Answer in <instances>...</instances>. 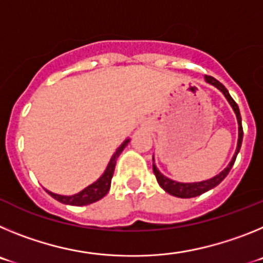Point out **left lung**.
I'll list each match as a JSON object with an SVG mask.
<instances>
[{
	"label": "left lung",
	"instance_id": "obj_1",
	"mask_svg": "<svg viewBox=\"0 0 263 263\" xmlns=\"http://www.w3.org/2000/svg\"><path fill=\"white\" fill-rule=\"evenodd\" d=\"M205 80H206V83H210V84L215 85L217 89L221 90L222 93H224V96L227 97L228 101H229V104L232 105V108H233L234 113H236V116H237V121H238V143H237L236 153H234L233 158H232V160H231V163L228 164L227 168L222 170L221 173L218 174V175H216L215 178L208 179V180H204V182H197V183L175 182V180H171V179H168V178H166L164 175H162V174L158 171L157 167H155V164H153V171H154V175H155V178H157V180H158V183H159L160 187L163 188L167 194L173 195V196H176V197H182V199L196 197V196H199V195L204 194V192L210 191V190L215 188L217 184H220V183H221L222 180L225 179V176L229 174V171H231L232 167H233L234 160H236L237 154H238V152H240V148H241V143H242L243 130H242V125H241V115H240V109H238V105H237L236 101L232 99V96L229 95V92H228L227 88H225L224 85L220 83V81L216 80L215 78H212V76H208V75L205 76Z\"/></svg>",
	"mask_w": 263,
	"mask_h": 263
}]
</instances>
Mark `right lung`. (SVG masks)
<instances>
[{"label":"right lung","mask_w":263,"mask_h":263,"mask_svg":"<svg viewBox=\"0 0 263 263\" xmlns=\"http://www.w3.org/2000/svg\"><path fill=\"white\" fill-rule=\"evenodd\" d=\"M129 143V139H126L120 147L117 148V152L115 153V155L111 157L110 162H109L108 167H106L105 173L103 174V176L95 182L93 184L88 185L87 188H84L83 191L79 192L76 195H72V196H62V195L52 194V192L47 191L53 199H57L58 201L63 204H68V205H88V204H92L95 201L103 199L106 194H108L109 188H110L111 178H113V173H115L116 162H117L118 155L122 153V150L125 148V146Z\"/></svg>","instance_id":"obj_1"}]
</instances>
